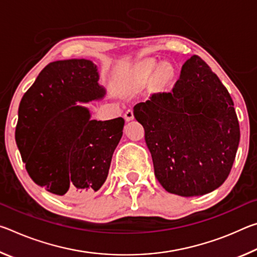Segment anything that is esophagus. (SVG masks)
<instances>
[{"mask_svg": "<svg viewBox=\"0 0 257 257\" xmlns=\"http://www.w3.org/2000/svg\"><path fill=\"white\" fill-rule=\"evenodd\" d=\"M135 118L134 116V111L133 110H127L125 111V113H124V119L127 120V121H130V120H133Z\"/></svg>", "mask_w": 257, "mask_h": 257, "instance_id": "34e87169", "label": "esophagus"}]
</instances>
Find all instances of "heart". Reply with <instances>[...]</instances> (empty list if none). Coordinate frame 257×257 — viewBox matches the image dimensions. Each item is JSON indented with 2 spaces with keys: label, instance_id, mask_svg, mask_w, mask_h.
Segmentation results:
<instances>
[{
  "label": "heart",
  "instance_id": "1",
  "mask_svg": "<svg viewBox=\"0 0 257 257\" xmlns=\"http://www.w3.org/2000/svg\"><path fill=\"white\" fill-rule=\"evenodd\" d=\"M155 62L154 61H149V62H145L141 64V66L137 67L135 69L134 72L130 76V82L133 85H141V84H145V82L150 79L153 75V72L155 70ZM171 78V70L167 67L161 68L159 72H158V79L160 82H168L169 79Z\"/></svg>",
  "mask_w": 257,
  "mask_h": 257
}]
</instances>
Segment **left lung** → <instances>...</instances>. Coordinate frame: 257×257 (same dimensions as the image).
Segmentation results:
<instances>
[{"instance_id": "8db88e82", "label": "left lung", "mask_w": 257, "mask_h": 257, "mask_svg": "<svg viewBox=\"0 0 257 257\" xmlns=\"http://www.w3.org/2000/svg\"><path fill=\"white\" fill-rule=\"evenodd\" d=\"M134 115L144 127L156 179L169 193L199 196L227 179L240 129L228 89L199 56L184 63L170 93L136 104Z\"/></svg>"}]
</instances>
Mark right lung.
Segmentation results:
<instances>
[{
    "label": "right lung",
    "mask_w": 257,
    "mask_h": 257,
    "mask_svg": "<svg viewBox=\"0 0 257 257\" xmlns=\"http://www.w3.org/2000/svg\"><path fill=\"white\" fill-rule=\"evenodd\" d=\"M97 67L89 60L54 61L25 93L16 142L29 177L58 196L97 191L105 182L124 120L90 119L76 103L101 99Z\"/></svg>",
    "instance_id": "obj_1"
}]
</instances>
